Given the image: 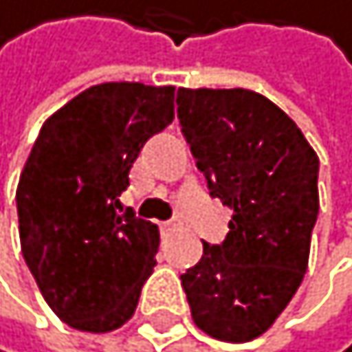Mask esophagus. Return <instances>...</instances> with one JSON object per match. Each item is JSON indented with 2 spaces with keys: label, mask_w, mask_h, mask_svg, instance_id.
<instances>
[{
  "label": "esophagus",
  "mask_w": 352,
  "mask_h": 352,
  "mask_svg": "<svg viewBox=\"0 0 352 352\" xmlns=\"http://www.w3.org/2000/svg\"><path fill=\"white\" fill-rule=\"evenodd\" d=\"M182 226V221L179 219H173V221H164L162 224V228L166 230V232H173V230H177Z\"/></svg>",
  "instance_id": "obj_1"
}]
</instances>
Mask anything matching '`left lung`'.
Returning a JSON list of instances; mask_svg holds the SVG:
<instances>
[{
	"mask_svg": "<svg viewBox=\"0 0 352 352\" xmlns=\"http://www.w3.org/2000/svg\"><path fill=\"white\" fill-rule=\"evenodd\" d=\"M177 117L208 190L232 210L221 246L182 275L192 322L221 342L264 335L293 299L320 212V157L277 104L246 88H179Z\"/></svg>",
	"mask_w": 352,
	"mask_h": 352,
	"instance_id": "1",
	"label": "left lung"
}]
</instances>
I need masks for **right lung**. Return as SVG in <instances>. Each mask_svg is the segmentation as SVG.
Returning <instances> with one entry per match:
<instances>
[{
	"instance_id": "obj_1",
	"label": "right lung",
	"mask_w": 352,
	"mask_h": 352,
	"mask_svg": "<svg viewBox=\"0 0 352 352\" xmlns=\"http://www.w3.org/2000/svg\"><path fill=\"white\" fill-rule=\"evenodd\" d=\"M175 120V86L106 82L44 122L17 184L21 253L61 322L111 333L135 315L160 228L122 215L137 155Z\"/></svg>"
}]
</instances>
